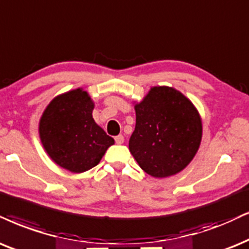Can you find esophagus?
I'll list each match as a JSON object with an SVG mask.
<instances>
[{"mask_svg": "<svg viewBox=\"0 0 249 249\" xmlns=\"http://www.w3.org/2000/svg\"><path fill=\"white\" fill-rule=\"evenodd\" d=\"M115 141L117 144L124 143V137H123L122 134H119V135H117V137H115Z\"/></svg>", "mask_w": 249, "mask_h": 249, "instance_id": "1", "label": "esophagus"}]
</instances>
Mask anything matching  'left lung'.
I'll return each mask as SVG.
<instances>
[{
	"label": "left lung",
	"instance_id": "8db88e82",
	"mask_svg": "<svg viewBox=\"0 0 249 249\" xmlns=\"http://www.w3.org/2000/svg\"><path fill=\"white\" fill-rule=\"evenodd\" d=\"M134 109L128 148L140 168L154 178L182 171L202 139V121L191 100L174 87L154 86Z\"/></svg>",
	"mask_w": 249,
	"mask_h": 249
}]
</instances>
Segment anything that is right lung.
<instances>
[{
    "label": "right lung",
    "mask_w": 249,
    "mask_h": 249,
    "mask_svg": "<svg viewBox=\"0 0 249 249\" xmlns=\"http://www.w3.org/2000/svg\"><path fill=\"white\" fill-rule=\"evenodd\" d=\"M94 101L83 88L59 94L39 122L41 143L50 159L73 174L97 165L115 143L93 118Z\"/></svg>",
    "instance_id": "obj_1"
}]
</instances>
